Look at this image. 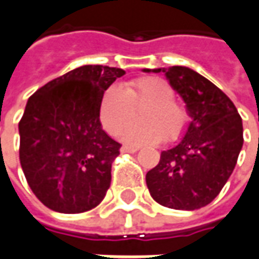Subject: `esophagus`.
Instances as JSON below:
<instances>
[{
	"instance_id": "34e87169",
	"label": "esophagus",
	"mask_w": 259,
	"mask_h": 259,
	"mask_svg": "<svg viewBox=\"0 0 259 259\" xmlns=\"http://www.w3.org/2000/svg\"><path fill=\"white\" fill-rule=\"evenodd\" d=\"M137 151H138V148L128 147V145H122V147H121V152L122 153H135Z\"/></svg>"
}]
</instances>
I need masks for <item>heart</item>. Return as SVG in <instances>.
<instances>
[{"label":"heart","mask_w":259,"mask_h":259,"mask_svg":"<svg viewBox=\"0 0 259 259\" xmlns=\"http://www.w3.org/2000/svg\"><path fill=\"white\" fill-rule=\"evenodd\" d=\"M141 108L142 121L126 126L121 138L131 145H152L165 138L166 142L181 140L189 126V114L175 101V90L166 80L144 76L128 81L124 89L110 85L99 104V118L104 130L117 135L131 122Z\"/></svg>","instance_id":"obj_1"}]
</instances>
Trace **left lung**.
I'll list each match as a JSON object with an SVG mask.
<instances>
[{"label":"left lung","mask_w":259,"mask_h":259,"mask_svg":"<svg viewBox=\"0 0 259 259\" xmlns=\"http://www.w3.org/2000/svg\"><path fill=\"white\" fill-rule=\"evenodd\" d=\"M144 72L165 73L192 118L183 140L160 153L159 163L147 174L149 193L156 203L175 210L204 207L234 170L244 142L241 117L217 85L189 67Z\"/></svg>","instance_id":"8db88e82"}]
</instances>
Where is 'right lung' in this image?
<instances>
[{"label":"right lung","instance_id":"right-lung-1","mask_svg":"<svg viewBox=\"0 0 259 259\" xmlns=\"http://www.w3.org/2000/svg\"><path fill=\"white\" fill-rule=\"evenodd\" d=\"M125 72L85 65L32 94L19 121V160L28 185L46 207L83 213L99 206L119 155L99 118L103 93Z\"/></svg>","mask_w":259,"mask_h":259}]
</instances>
